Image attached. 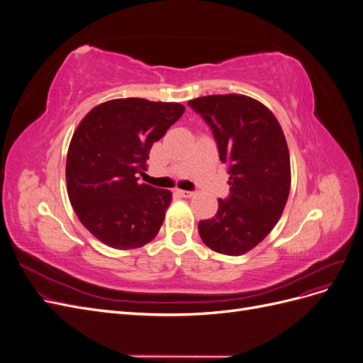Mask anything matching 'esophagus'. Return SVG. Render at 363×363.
Returning <instances> with one entry per match:
<instances>
[{
    "label": "esophagus",
    "mask_w": 363,
    "mask_h": 363,
    "mask_svg": "<svg viewBox=\"0 0 363 363\" xmlns=\"http://www.w3.org/2000/svg\"><path fill=\"white\" fill-rule=\"evenodd\" d=\"M182 196H184V199H191V196H194L195 195V192H192V191H177Z\"/></svg>",
    "instance_id": "esophagus-1"
}]
</instances>
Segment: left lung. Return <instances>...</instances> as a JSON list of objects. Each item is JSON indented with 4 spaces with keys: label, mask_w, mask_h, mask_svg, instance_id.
<instances>
[{
    "label": "left lung",
    "mask_w": 363,
    "mask_h": 363,
    "mask_svg": "<svg viewBox=\"0 0 363 363\" xmlns=\"http://www.w3.org/2000/svg\"><path fill=\"white\" fill-rule=\"evenodd\" d=\"M211 127L219 159L230 174V194L213 218L199 224L203 242L240 256L277 224L291 189V160L279 121L245 95H208L188 101Z\"/></svg>",
    "instance_id": "8db88e82"
}]
</instances>
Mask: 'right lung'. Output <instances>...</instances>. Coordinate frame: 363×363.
Masks as SVG:
<instances>
[{
	"label": "right lung",
	"instance_id": "add662e5",
	"mask_svg": "<svg viewBox=\"0 0 363 363\" xmlns=\"http://www.w3.org/2000/svg\"><path fill=\"white\" fill-rule=\"evenodd\" d=\"M184 113L179 103L119 98L94 107L74 131L68 196L80 223L103 244L133 250L156 238L172 200L139 183L150 150Z\"/></svg>",
	"mask_w": 363,
	"mask_h": 363
}]
</instances>
